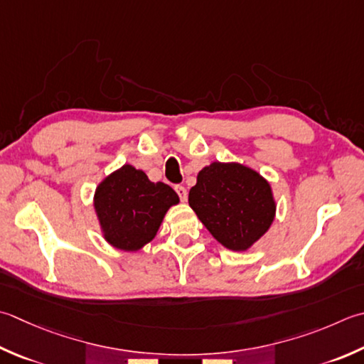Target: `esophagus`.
<instances>
[{
  "label": "esophagus",
  "instance_id": "34e87169",
  "mask_svg": "<svg viewBox=\"0 0 364 364\" xmlns=\"http://www.w3.org/2000/svg\"><path fill=\"white\" fill-rule=\"evenodd\" d=\"M175 191H176V194L180 196L181 202H186V198H188V191H186V188L181 186V184H178V186H175Z\"/></svg>",
  "mask_w": 364,
  "mask_h": 364
}]
</instances>
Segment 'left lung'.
I'll return each mask as SVG.
<instances>
[{"instance_id": "1", "label": "left lung", "mask_w": 364, "mask_h": 364, "mask_svg": "<svg viewBox=\"0 0 364 364\" xmlns=\"http://www.w3.org/2000/svg\"><path fill=\"white\" fill-rule=\"evenodd\" d=\"M189 206L220 245L246 251L273 224L276 202L269 183L238 162H211L189 191Z\"/></svg>"}]
</instances>
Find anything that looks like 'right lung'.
Segmentation results:
<instances>
[{
	"mask_svg": "<svg viewBox=\"0 0 364 364\" xmlns=\"http://www.w3.org/2000/svg\"><path fill=\"white\" fill-rule=\"evenodd\" d=\"M178 202L168 184L149 181L131 164L104 178L95 192V210L105 241L127 252L149 243L170 206Z\"/></svg>",
	"mask_w": 364,
	"mask_h": 364,
	"instance_id": "obj_1",
	"label": "right lung"
}]
</instances>
